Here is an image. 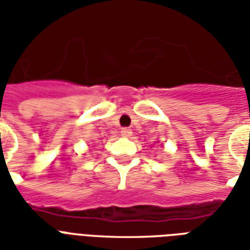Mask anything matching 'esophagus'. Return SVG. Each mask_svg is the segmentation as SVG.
I'll return each instance as SVG.
<instances>
[{"instance_id": "obj_1", "label": "esophagus", "mask_w": 250, "mask_h": 250, "mask_svg": "<svg viewBox=\"0 0 250 250\" xmlns=\"http://www.w3.org/2000/svg\"><path fill=\"white\" fill-rule=\"evenodd\" d=\"M120 134H122V136H131L132 135V131L130 128H122Z\"/></svg>"}]
</instances>
